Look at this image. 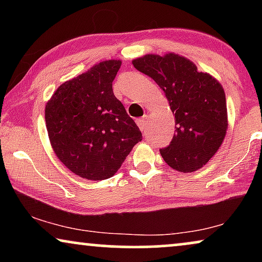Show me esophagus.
<instances>
[{
    "label": "esophagus",
    "mask_w": 262,
    "mask_h": 262,
    "mask_svg": "<svg viewBox=\"0 0 262 262\" xmlns=\"http://www.w3.org/2000/svg\"><path fill=\"white\" fill-rule=\"evenodd\" d=\"M146 120H148V117L144 116L142 118H138L137 120H136V123H137L138 127L141 128V131H145V127H146Z\"/></svg>",
    "instance_id": "obj_1"
}]
</instances>
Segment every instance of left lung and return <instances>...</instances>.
<instances>
[{"mask_svg":"<svg viewBox=\"0 0 262 262\" xmlns=\"http://www.w3.org/2000/svg\"><path fill=\"white\" fill-rule=\"evenodd\" d=\"M134 67L162 89L175 116L173 141L160 152L181 173L203 168L221 148L228 130L224 89L212 75L174 52L148 53L132 59Z\"/></svg>","mask_w":262,"mask_h":262,"instance_id":"obj_1","label":"left lung"}]
</instances>
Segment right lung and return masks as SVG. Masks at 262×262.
Returning <instances> with one entry per match:
<instances>
[{"label": "right lung", "instance_id": "add662e5", "mask_svg": "<svg viewBox=\"0 0 262 262\" xmlns=\"http://www.w3.org/2000/svg\"><path fill=\"white\" fill-rule=\"evenodd\" d=\"M120 59L102 60L66 81L45 105L50 144L58 160L78 177H113L142 134L113 94Z\"/></svg>", "mask_w": 262, "mask_h": 262}]
</instances>
